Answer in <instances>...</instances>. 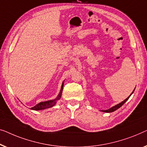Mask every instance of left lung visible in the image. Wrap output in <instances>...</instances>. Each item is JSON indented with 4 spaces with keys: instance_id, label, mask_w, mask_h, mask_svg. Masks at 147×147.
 Masks as SVG:
<instances>
[{
    "instance_id": "obj_1",
    "label": "left lung",
    "mask_w": 147,
    "mask_h": 147,
    "mask_svg": "<svg viewBox=\"0 0 147 147\" xmlns=\"http://www.w3.org/2000/svg\"><path fill=\"white\" fill-rule=\"evenodd\" d=\"M135 89H134V90H135ZM134 90L133 91V92H132V93L131 94V95H130V96H129V97H127V98H126L125 100H123V102H121V103H119V104H118V105H115V106H114V107H111V109H108V110H102V111H102V112H105V113H112V112H114V111H115L116 110H117V109H119L120 107H121L122 106H123V105L124 104H125V103L126 102H127L128 99L129 98V97L131 96V94L133 93Z\"/></svg>"
}]
</instances>
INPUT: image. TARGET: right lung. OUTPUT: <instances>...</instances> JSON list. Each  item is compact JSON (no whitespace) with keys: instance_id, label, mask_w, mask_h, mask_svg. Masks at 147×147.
<instances>
[{"instance_id":"add662e5","label":"right lung","mask_w":147,"mask_h":147,"mask_svg":"<svg viewBox=\"0 0 147 147\" xmlns=\"http://www.w3.org/2000/svg\"><path fill=\"white\" fill-rule=\"evenodd\" d=\"M63 86H64V81L63 82V84H62L61 91H60L59 95H58V96L55 99H54V100L45 101V102H39L38 104H37L36 105H35L34 107H32L30 109H32V110H34V111H40V110H44V109L53 107L54 105L57 103V101L59 100V99L61 98L62 92H63Z\"/></svg>"}]
</instances>
